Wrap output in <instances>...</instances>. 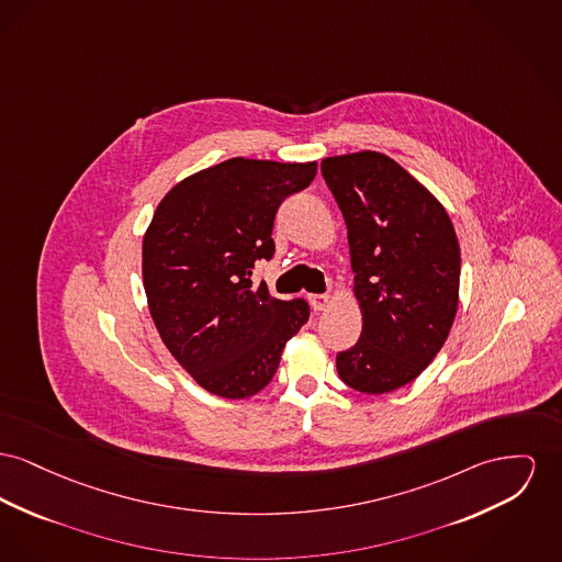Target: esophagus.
I'll return each mask as SVG.
<instances>
[{
    "label": "esophagus",
    "instance_id": "esophagus-1",
    "mask_svg": "<svg viewBox=\"0 0 562 562\" xmlns=\"http://www.w3.org/2000/svg\"><path fill=\"white\" fill-rule=\"evenodd\" d=\"M329 295H310V303L316 312H323L327 305H329Z\"/></svg>",
    "mask_w": 562,
    "mask_h": 562
}]
</instances>
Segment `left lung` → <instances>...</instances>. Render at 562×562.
<instances>
[{
  "mask_svg": "<svg viewBox=\"0 0 562 562\" xmlns=\"http://www.w3.org/2000/svg\"><path fill=\"white\" fill-rule=\"evenodd\" d=\"M321 171L346 221L363 312L337 373L359 393L384 395L418 378L452 329L459 239L441 203L386 155L329 157Z\"/></svg>",
  "mask_w": 562,
  "mask_h": 562,
  "instance_id": "obj_1",
  "label": "left lung"
}]
</instances>
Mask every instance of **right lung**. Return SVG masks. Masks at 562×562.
Wrapping results in <instances>:
<instances>
[{
  "label": "right lung",
  "mask_w": 562,
  "mask_h": 562,
  "mask_svg": "<svg viewBox=\"0 0 562 562\" xmlns=\"http://www.w3.org/2000/svg\"><path fill=\"white\" fill-rule=\"evenodd\" d=\"M316 164L235 157L176 184L144 235L142 273L150 316L167 350L201 389L252 396L271 382L284 344L310 303L252 286L271 261L282 201L310 187Z\"/></svg>",
  "instance_id": "1"
}]
</instances>
